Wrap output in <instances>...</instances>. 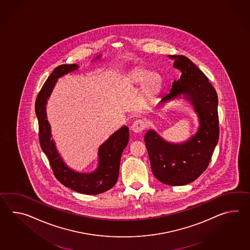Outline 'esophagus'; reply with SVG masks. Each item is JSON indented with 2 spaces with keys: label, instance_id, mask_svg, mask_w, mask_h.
Segmentation results:
<instances>
[{
  "label": "esophagus",
  "instance_id": "1",
  "mask_svg": "<svg viewBox=\"0 0 250 250\" xmlns=\"http://www.w3.org/2000/svg\"><path fill=\"white\" fill-rule=\"evenodd\" d=\"M145 127H146V123L145 122V120L138 119L133 123L131 129L134 133H141L145 130Z\"/></svg>",
  "mask_w": 250,
  "mask_h": 250
}]
</instances>
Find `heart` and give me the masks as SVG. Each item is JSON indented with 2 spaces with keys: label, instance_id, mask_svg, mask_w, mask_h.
Segmentation results:
<instances>
[{
  "label": "heart",
  "instance_id": "obj_1",
  "mask_svg": "<svg viewBox=\"0 0 250 250\" xmlns=\"http://www.w3.org/2000/svg\"><path fill=\"white\" fill-rule=\"evenodd\" d=\"M133 81L134 83H144L146 81V83L150 88H154L160 82V77L155 72L149 73L145 70H139L133 73Z\"/></svg>",
  "mask_w": 250,
  "mask_h": 250
}]
</instances>
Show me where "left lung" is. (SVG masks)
Returning a JSON list of instances; mask_svg holds the SVG:
<instances>
[{"label": "left lung", "instance_id": "8db88e82", "mask_svg": "<svg viewBox=\"0 0 250 250\" xmlns=\"http://www.w3.org/2000/svg\"><path fill=\"white\" fill-rule=\"evenodd\" d=\"M173 66L181 72L168 93L161 97L163 104L176 99L190 102L196 113L199 127L187 141L176 144L150 129L145 141L155 178L169 186L191 183L204 172L211 161L219 140L218 96L208 78L193 62L184 56H167Z\"/></svg>", "mask_w": 250, "mask_h": 250}]
</instances>
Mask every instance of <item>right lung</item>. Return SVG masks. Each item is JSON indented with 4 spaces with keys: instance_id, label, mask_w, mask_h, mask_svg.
<instances>
[{
    "instance_id": "obj_1",
    "label": "right lung",
    "mask_w": 250,
    "mask_h": 250,
    "mask_svg": "<svg viewBox=\"0 0 250 250\" xmlns=\"http://www.w3.org/2000/svg\"><path fill=\"white\" fill-rule=\"evenodd\" d=\"M100 57L101 55L93 60ZM78 69L79 65L76 63L56 67L39 91L35 104V111L39 120V143L48 158L56 178L63 186L81 194H99L112 188L117 183L121 156L129 141V129L126 125L119 128L100 145L98 150V167L93 171L78 172L67 166L52 139L50 124L46 117V104L57 80Z\"/></svg>"
}]
</instances>
